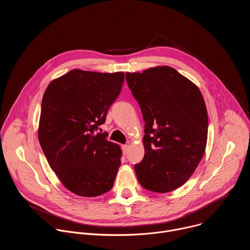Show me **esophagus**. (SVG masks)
<instances>
[{"mask_svg":"<svg viewBox=\"0 0 250 250\" xmlns=\"http://www.w3.org/2000/svg\"><path fill=\"white\" fill-rule=\"evenodd\" d=\"M122 149H123L124 154H126V153H127V150H128V146H127V145L123 146H122Z\"/></svg>","mask_w":250,"mask_h":250,"instance_id":"obj_1","label":"esophagus"}]
</instances>
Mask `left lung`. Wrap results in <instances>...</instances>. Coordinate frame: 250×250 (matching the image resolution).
<instances>
[{"label": "left lung", "mask_w": 250, "mask_h": 250, "mask_svg": "<svg viewBox=\"0 0 250 250\" xmlns=\"http://www.w3.org/2000/svg\"><path fill=\"white\" fill-rule=\"evenodd\" d=\"M144 117L145 157L134 165L139 184L167 193L182 186L204 156L208 113L199 88L169 66L125 73Z\"/></svg>", "instance_id": "left-lung-1"}]
</instances>
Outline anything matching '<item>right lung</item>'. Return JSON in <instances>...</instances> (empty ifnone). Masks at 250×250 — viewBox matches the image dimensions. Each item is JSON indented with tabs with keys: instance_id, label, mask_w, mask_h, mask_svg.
I'll return each instance as SVG.
<instances>
[{
	"instance_id": "obj_1",
	"label": "right lung",
	"mask_w": 250,
	"mask_h": 250,
	"mask_svg": "<svg viewBox=\"0 0 250 250\" xmlns=\"http://www.w3.org/2000/svg\"><path fill=\"white\" fill-rule=\"evenodd\" d=\"M125 74L73 69L46 88L39 139L61 183L82 197L109 192L121 166V147L98 131L119 97ZM101 130V128H100Z\"/></svg>"
}]
</instances>
